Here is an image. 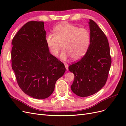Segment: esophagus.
<instances>
[{
    "mask_svg": "<svg viewBox=\"0 0 126 126\" xmlns=\"http://www.w3.org/2000/svg\"><path fill=\"white\" fill-rule=\"evenodd\" d=\"M64 65H65V68H66V70L67 71L68 70H69V66H68V64L66 63H64Z\"/></svg>",
    "mask_w": 126,
    "mask_h": 126,
    "instance_id": "1",
    "label": "esophagus"
}]
</instances>
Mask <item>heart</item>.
Here are the masks:
<instances>
[{"label": "heart", "instance_id": "b5f03b06", "mask_svg": "<svg viewBox=\"0 0 126 126\" xmlns=\"http://www.w3.org/2000/svg\"><path fill=\"white\" fill-rule=\"evenodd\" d=\"M54 35L48 34L45 41L49 53L54 57L59 55L62 46L64 51L61 58L65 61L71 57L77 61L87 53L90 44L91 34L85 28H80L67 22H62L54 28Z\"/></svg>", "mask_w": 126, "mask_h": 126}]
</instances>
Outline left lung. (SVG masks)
Here are the masks:
<instances>
[{
  "instance_id": "left-lung-1",
  "label": "left lung",
  "mask_w": 126,
  "mask_h": 126,
  "mask_svg": "<svg viewBox=\"0 0 126 126\" xmlns=\"http://www.w3.org/2000/svg\"><path fill=\"white\" fill-rule=\"evenodd\" d=\"M90 44L85 55L69 66L74 75L72 91L85 97L95 94L105 85L111 64L108 38L95 22L89 19Z\"/></svg>"
}]
</instances>
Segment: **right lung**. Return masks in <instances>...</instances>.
<instances>
[{"mask_svg": "<svg viewBox=\"0 0 126 126\" xmlns=\"http://www.w3.org/2000/svg\"><path fill=\"white\" fill-rule=\"evenodd\" d=\"M44 21H30L14 37L12 67L19 88L33 98H48L66 70L46 45Z\"/></svg>", "mask_w": 126, "mask_h": 126, "instance_id": "add662e5", "label": "right lung"}]
</instances>
